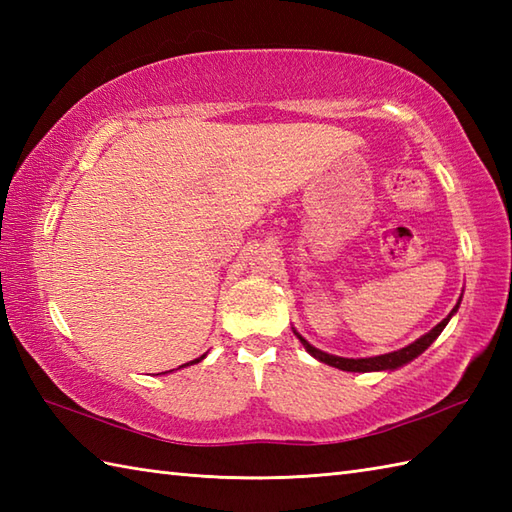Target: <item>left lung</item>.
Returning <instances> with one entry per match:
<instances>
[{
  "mask_svg": "<svg viewBox=\"0 0 512 512\" xmlns=\"http://www.w3.org/2000/svg\"><path fill=\"white\" fill-rule=\"evenodd\" d=\"M455 310H458V306H455V308L451 310V314H449L447 319H442V321L436 325V328H433L431 332H427L424 336H420L418 341H413L411 345L402 347V350H398V352L380 354V356H372V358H341V356L325 354V352L317 350V347H312L306 339H303L301 334H297V336H299V341L303 343V347H306V350H308L314 358H319V361L325 363V365H332V367H336V369H343V372H380V369H396V367H400V365H405V363L413 361V358H416V356H420L433 341L438 339L440 332L444 330V325L449 323V319L453 317Z\"/></svg>",
  "mask_w": 512,
  "mask_h": 512,
  "instance_id": "8db88e82",
  "label": "left lung"
}]
</instances>
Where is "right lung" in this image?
<instances>
[{"mask_svg": "<svg viewBox=\"0 0 512 512\" xmlns=\"http://www.w3.org/2000/svg\"><path fill=\"white\" fill-rule=\"evenodd\" d=\"M202 358H204V356H200V358H195V361H191V363H187V365H193V363H200V361H202Z\"/></svg>", "mask_w": 512, "mask_h": 512, "instance_id": "obj_1", "label": "right lung"}]
</instances>
